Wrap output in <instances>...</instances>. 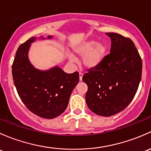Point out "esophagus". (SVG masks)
Listing matches in <instances>:
<instances>
[{
	"label": "esophagus",
	"instance_id": "1",
	"mask_svg": "<svg viewBox=\"0 0 151 151\" xmlns=\"http://www.w3.org/2000/svg\"><path fill=\"white\" fill-rule=\"evenodd\" d=\"M82 78H83V73L81 72L79 73V80L82 81Z\"/></svg>",
	"mask_w": 151,
	"mask_h": 151
}]
</instances>
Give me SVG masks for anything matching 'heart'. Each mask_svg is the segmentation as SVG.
<instances>
[{
  "label": "heart",
  "mask_w": 151,
  "mask_h": 151,
  "mask_svg": "<svg viewBox=\"0 0 151 151\" xmlns=\"http://www.w3.org/2000/svg\"><path fill=\"white\" fill-rule=\"evenodd\" d=\"M74 52L78 56H83V65L86 68L93 69L102 62L106 54L107 46L102 43H97V41L89 40L76 46ZM70 59L73 60L72 56H70Z\"/></svg>",
  "instance_id": "b5f03b06"
}]
</instances>
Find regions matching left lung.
<instances>
[{
	"label": "left lung",
	"mask_w": 151,
	"mask_h": 151,
	"mask_svg": "<svg viewBox=\"0 0 151 151\" xmlns=\"http://www.w3.org/2000/svg\"><path fill=\"white\" fill-rule=\"evenodd\" d=\"M106 35L111 39L110 53L82 79L88 86V108L99 116H111L125 109L133 99L141 80L142 63L130 38L114 32Z\"/></svg>",
	"instance_id": "obj_1"
}]
</instances>
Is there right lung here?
Masks as SVG:
<instances>
[{
  "mask_svg": "<svg viewBox=\"0 0 151 151\" xmlns=\"http://www.w3.org/2000/svg\"><path fill=\"white\" fill-rule=\"evenodd\" d=\"M35 38L32 37L19 46L12 65L14 83L27 109L43 119H52L67 108L73 89L79 81V73H66L57 66L46 71L34 68L27 54Z\"/></svg>",
  "mask_w": 151,
  "mask_h": 151,
  "instance_id": "add662e5",
  "label": "right lung"
}]
</instances>
